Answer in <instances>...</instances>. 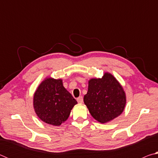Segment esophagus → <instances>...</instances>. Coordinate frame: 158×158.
<instances>
[{
	"label": "esophagus",
	"instance_id": "obj_1",
	"mask_svg": "<svg viewBox=\"0 0 158 158\" xmlns=\"http://www.w3.org/2000/svg\"><path fill=\"white\" fill-rule=\"evenodd\" d=\"M77 102H78L79 103H83V102H84V100H83V97L82 96H80L77 99Z\"/></svg>",
	"mask_w": 158,
	"mask_h": 158
}]
</instances>
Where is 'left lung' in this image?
I'll return each mask as SVG.
<instances>
[{"label":"left lung","instance_id":"obj_1","mask_svg":"<svg viewBox=\"0 0 158 158\" xmlns=\"http://www.w3.org/2000/svg\"><path fill=\"white\" fill-rule=\"evenodd\" d=\"M84 101L96 121L105 123L122 114L126 97L116 79L106 73L102 78L91 79L89 81V89Z\"/></svg>","mask_w":158,"mask_h":158}]
</instances>
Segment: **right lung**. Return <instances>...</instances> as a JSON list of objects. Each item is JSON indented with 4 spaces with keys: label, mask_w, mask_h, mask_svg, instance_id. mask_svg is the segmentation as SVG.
<instances>
[{
    "label": "right lung",
    "mask_w": 158,
    "mask_h": 158,
    "mask_svg": "<svg viewBox=\"0 0 158 158\" xmlns=\"http://www.w3.org/2000/svg\"><path fill=\"white\" fill-rule=\"evenodd\" d=\"M77 102L64 88L62 79L47 78L37 88L33 98L36 114L46 123L58 126L68 118Z\"/></svg>",
    "instance_id": "add662e5"
}]
</instances>
